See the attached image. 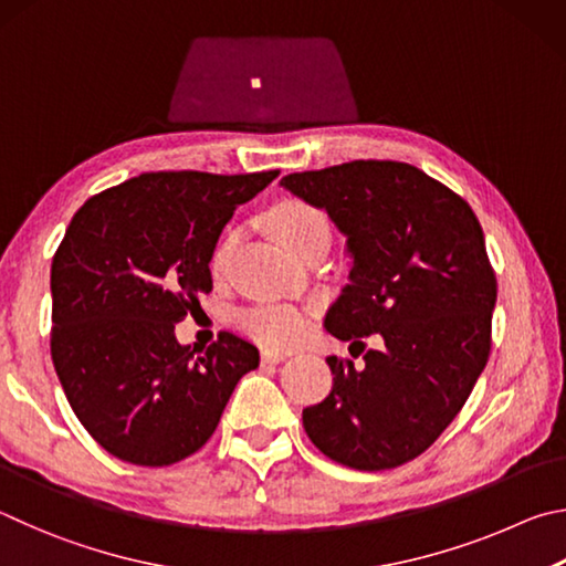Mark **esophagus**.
Masks as SVG:
<instances>
[{
    "mask_svg": "<svg viewBox=\"0 0 566 566\" xmlns=\"http://www.w3.org/2000/svg\"><path fill=\"white\" fill-rule=\"evenodd\" d=\"M285 358H289V355H285L283 350H271V348L261 350V360H263V363H271V365H275V363H283Z\"/></svg>",
    "mask_w": 566,
    "mask_h": 566,
    "instance_id": "esophagus-1",
    "label": "esophagus"
}]
</instances>
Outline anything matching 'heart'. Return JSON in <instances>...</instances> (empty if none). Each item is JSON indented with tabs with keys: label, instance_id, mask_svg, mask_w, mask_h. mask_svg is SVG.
<instances>
[{
	"label": "heart",
	"instance_id": "obj_1",
	"mask_svg": "<svg viewBox=\"0 0 566 566\" xmlns=\"http://www.w3.org/2000/svg\"><path fill=\"white\" fill-rule=\"evenodd\" d=\"M268 228L293 255H301L315 243H331L333 226L323 208L313 206L303 198H285L268 211ZM233 245V233L216 248L211 271L218 275L223 271ZM238 325L268 348H289L303 338L308 321L305 313L289 303H258L238 313Z\"/></svg>",
	"mask_w": 566,
	"mask_h": 566
}]
</instances>
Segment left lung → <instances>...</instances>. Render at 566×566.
Here are the masks:
<instances>
[{
  "label": "left lung",
  "instance_id": "1",
  "mask_svg": "<svg viewBox=\"0 0 566 566\" xmlns=\"http://www.w3.org/2000/svg\"><path fill=\"white\" fill-rule=\"evenodd\" d=\"M281 186L348 235L350 285L325 328L363 350L360 338H382L365 365L325 358L333 390L303 410V428L345 468H400L458 418L488 365L497 277L482 226L462 196L402 161H348Z\"/></svg>",
  "mask_w": 566,
  "mask_h": 566
}]
</instances>
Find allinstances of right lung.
<instances>
[{
  "instance_id": "right-lung-1",
  "label": "right lung",
  "mask_w": 566,
  "mask_h": 566,
  "mask_svg": "<svg viewBox=\"0 0 566 566\" xmlns=\"http://www.w3.org/2000/svg\"><path fill=\"white\" fill-rule=\"evenodd\" d=\"M275 176L142 174L74 213L52 261V360L78 422L114 458H191L258 368V348L238 335L221 331L196 355L174 325L213 289L223 226Z\"/></svg>"
}]
</instances>
